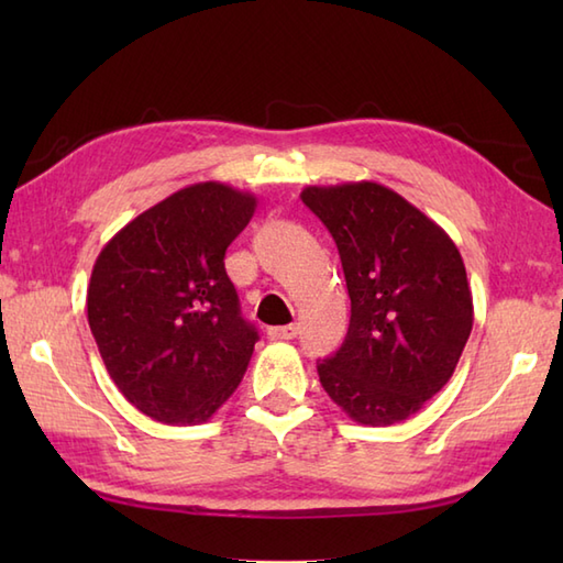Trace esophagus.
I'll use <instances>...</instances> for the list:
<instances>
[{"instance_id":"esophagus-1","label":"esophagus","mask_w":563,"mask_h":563,"mask_svg":"<svg viewBox=\"0 0 563 563\" xmlns=\"http://www.w3.org/2000/svg\"><path fill=\"white\" fill-rule=\"evenodd\" d=\"M297 336V327L295 324H285V327H271L268 329V339L273 341H290Z\"/></svg>"}]
</instances>
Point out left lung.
<instances>
[{"label":"left lung","instance_id":"left-lung-1","mask_svg":"<svg viewBox=\"0 0 563 563\" xmlns=\"http://www.w3.org/2000/svg\"><path fill=\"white\" fill-rule=\"evenodd\" d=\"M305 206L339 246L351 324L317 365L353 421L394 426L448 385L474 324L464 261L448 232L375 181L307 186Z\"/></svg>","mask_w":563,"mask_h":563}]
</instances>
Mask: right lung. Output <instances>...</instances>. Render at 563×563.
<instances>
[{"label": "right lung", "mask_w": 563, "mask_h": 563, "mask_svg": "<svg viewBox=\"0 0 563 563\" xmlns=\"http://www.w3.org/2000/svg\"><path fill=\"white\" fill-rule=\"evenodd\" d=\"M256 196L206 181L128 222L93 263L87 317L103 365L137 411L206 423L242 382L256 329L242 319L224 251Z\"/></svg>", "instance_id": "right-lung-1"}]
</instances>
